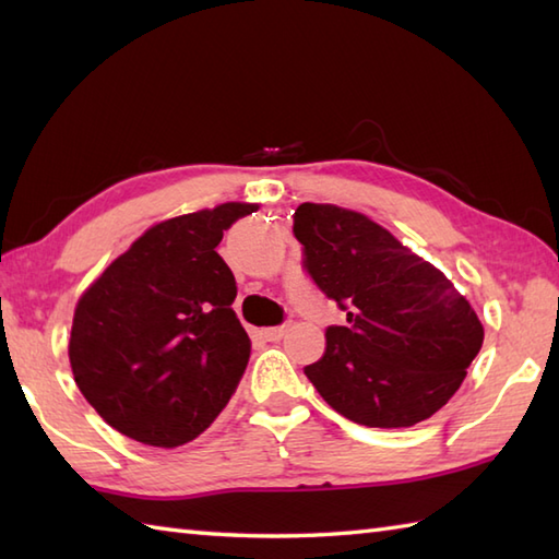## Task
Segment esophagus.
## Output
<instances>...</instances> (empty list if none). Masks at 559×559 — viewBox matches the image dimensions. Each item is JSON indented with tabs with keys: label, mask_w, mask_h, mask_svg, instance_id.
<instances>
[{
	"label": "esophagus",
	"mask_w": 559,
	"mask_h": 559,
	"mask_svg": "<svg viewBox=\"0 0 559 559\" xmlns=\"http://www.w3.org/2000/svg\"><path fill=\"white\" fill-rule=\"evenodd\" d=\"M288 326H271V329H264L261 331V336H264L266 341H281L283 336H286Z\"/></svg>",
	"instance_id": "obj_1"
}]
</instances>
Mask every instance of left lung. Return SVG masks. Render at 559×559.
<instances>
[{
	"label": "left lung",
	"instance_id": "obj_1",
	"mask_svg": "<svg viewBox=\"0 0 559 559\" xmlns=\"http://www.w3.org/2000/svg\"><path fill=\"white\" fill-rule=\"evenodd\" d=\"M293 233L314 286L346 312L305 374L331 408L367 427H411L456 394L483 346L468 300L430 261L362 213L300 204Z\"/></svg>",
	"mask_w": 559,
	"mask_h": 559
}]
</instances>
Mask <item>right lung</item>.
Returning a JSON list of instances; mask_svg holds the SVG:
<instances>
[{
  "label": "right lung",
  "mask_w": 559,
  "mask_h": 559,
  "mask_svg": "<svg viewBox=\"0 0 559 559\" xmlns=\"http://www.w3.org/2000/svg\"><path fill=\"white\" fill-rule=\"evenodd\" d=\"M254 209L230 201L153 225L81 295L71 372L117 432L180 447L235 394L252 343L230 307L235 276L216 247Z\"/></svg>",
  "instance_id": "right-lung-1"
}]
</instances>
